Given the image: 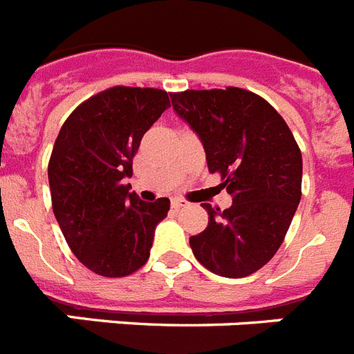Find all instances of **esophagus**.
<instances>
[{
	"label": "esophagus",
	"mask_w": 354,
	"mask_h": 354,
	"mask_svg": "<svg viewBox=\"0 0 354 354\" xmlns=\"http://www.w3.org/2000/svg\"><path fill=\"white\" fill-rule=\"evenodd\" d=\"M171 207L172 209H183V207H187V201L180 200V198H174V200L171 201Z\"/></svg>",
	"instance_id": "obj_1"
}]
</instances>
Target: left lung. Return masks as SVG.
<instances>
[{
    "instance_id": "left-lung-1",
    "label": "left lung",
    "mask_w": 354,
    "mask_h": 354,
    "mask_svg": "<svg viewBox=\"0 0 354 354\" xmlns=\"http://www.w3.org/2000/svg\"><path fill=\"white\" fill-rule=\"evenodd\" d=\"M171 100L232 196L225 210L203 203L209 225L189 239L192 254L216 275L246 277L272 259L292 225L302 194L301 149L272 104L248 90H187Z\"/></svg>"
}]
</instances>
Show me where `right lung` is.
<instances>
[{
	"mask_svg": "<svg viewBox=\"0 0 354 354\" xmlns=\"http://www.w3.org/2000/svg\"><path fill=\"white\" fill-rule=\"evenodd\" d=\"M169 106L167 91L115 86L77 106L53 144V214L71 252L97 275L126 277L149 259L171 201H142L124 180L142 136Z\"/></svg>",
	"mask_w": 354,
	"mask_h": 354,
	"instance_id": "1",
	"label": "right lung"
}]
</instances>
